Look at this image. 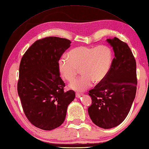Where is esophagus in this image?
Wrapping results in <instances>:
<instances>
[{"label": "esophagus", "instance_id": "1", "mask_svg": "<svg viewBox=\"0 0 149 149\" xmlns=\"http://www.w3.org/2000/svg\"><path fill=\"white\" fill-rule=\"evenodd\" d=\"M82 95V94L81 93H76V97H77V98H79L81 97V95Z\"/></svg>", "mask_w": 149, "mask_h": 149}]
</instances>
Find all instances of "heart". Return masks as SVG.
I'll return each instance as SVG.
<instances>
[{"label":"heart","instance_id":"1","mask_svg":"<svg viewBox=\"0 0 149 149\" xmlns=\"http://www.w3.org/2000/svg\"><path fill=\"white\" fill-rule=\"evenodd\" d=\"M113 52L110 47L80 46L71 49L68 56L63 55L58 61V69L62 77L71 81L78 72L82 74L72 81L70 87L79 92L84 91L92 85L102 81L110 71Z\"/></svg>","mask_w":149,"mask_h":149}]
</instances>
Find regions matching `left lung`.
<instances>
[{"instance_id":"8db88e82","label":"left lung","mask_w":149,"mask_h":149,"mask_svg":"<svg viewBox=\"0 0 149 149\" xmlns=\"http://www.w3.org/2000/svg\"><path fill=\"white\" fill-rule=\"evenodd\" d=\"M107 41L115 57L107 77L89 90L92 103L88 108L93 123L104 129L114 128L125 120L135 99L137 85L136 61L128 44L116 37Z\"/></svg>"}]
</instances>
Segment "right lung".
<instances>
[{
	"label": "right lung",
	"mask_w": 149,
	"mask_h": 149,
	"mask_svg": "<svg viewBox=\"0 0 149 149\" xmlns=\"http://www.w3.org/2000/svg\"><path fill=\"white\" fill-rule=\"evenodd\" d=\"M71 43L47 37L33 43L21 58L17 93L25 116L40 129L52 130L62 125L68 106L74 99L73 90L64 91L58 69V61Z\"/></svg>",
	"instance_id": "right-lung-1"
}]
</instances>
